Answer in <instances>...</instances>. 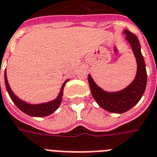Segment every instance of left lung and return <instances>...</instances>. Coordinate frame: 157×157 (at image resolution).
Wrapping results in <instances>:
<instances>
[{
	"label": "left lung",
	"instance_id": "left-lung-1",
	"mask_svg": "<svg viewBox=\"0 0 157 157\" xmlns=\"http://www.w3.org/2000/svg\"><path fill=\"white\" fill-rule=\"evenodd\" d=\"M123 33L125 35L127 42L131 46L135 58L136 59L137 71L133 81L120 91L108 92L98 86L90 74L88 76L91 93L97 104L105 110L116 114L124 113L136 105L146 90L147 83L146 63L140 52L139 40L130 31L124 30Z\"/></svg>",
	"mask_w": 157,
	"mask_h": 157
}]
</instances>
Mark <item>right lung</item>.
<instances>
[{"label": "right lung", "instance_id": "1", "mask_svg": "<svg viewBox=\"0 0 157 157\" xmlns=\"http://www.w3.org/2000/svg\"><path fill=\"white\" fill-rule=\"evenodd\" d=\"M4 78H5L6 88V90H7L9 95L11 97V100L14 102L15 105L17 106L20 110H21L27 115H30V116H33V117H44V116L50 115L53 112L56 111V109L60 106V104L62 102V98H63V89H64L65 84L69 80L67 79L64 83H63L60 92H59L58 97L56 99L52 100V101H49V102L33 105V104H29V103L25 102L23 100L20 99L14 93L12 92L11 87L8 83L7 77H6V70Z\"/></svg>", "mask_w": 157, "mask_h": 157}]
</instances>
